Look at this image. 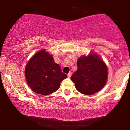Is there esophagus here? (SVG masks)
I'll return each instance as SVG.
<instances>
[{"mask_svg": "<svg viewBox=\"0 0 130 130\" xmlns=\"http://www.w3.org/2000/svg\"><path fill=\"white\" fill-rule=\"evenodd\" d=\"M71 75H72V73H71V72H69V73L67 74V76H68V77H69V78L70 77Z\"/></svg>", "mask_w": 130, "mask_h": 130, "instance_id": "esophagus-1", "label": "esophagus"}]
</instances>
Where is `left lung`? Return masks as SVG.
Returning a JSON list of instances; mask_svg holds the SVG:
<instances>
[{"instance_id": "obj_1", "label": "left lung", "mask_w": 130, "mask_h": 130, "mask_svg": "<svg viewBox=\"0 0 130 130\" xmlns=\"http://www.w3.org/2000/svg\"><path fill=\"white\" fill-rule=\"evenodd\" d=\"M77 67V70L71 76V80L80 93L93 95L105 85L108 69L103 61L96 55L91 54L79 58Z\"/></svg>"}]
</instances>
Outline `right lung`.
Wrapping results in <instances>:
<instances>
[{"instance_id":"1","label":"right lung","mask_w":130,"mask_h":130,"mask_svg":"<svg viewBox=\"0 0 130 130\" xmlns=\"http://www.w3.org/2000/svg\"><path fill=\"white\" fill-rule=\"evenodd\" d=\"M28 86L38 94L47 95L59 88L67 75L61 72L59 65L45 50L35 54L27 63L25 70Z\"/></svg>"}]
</instances>
